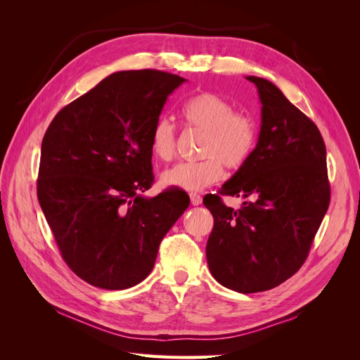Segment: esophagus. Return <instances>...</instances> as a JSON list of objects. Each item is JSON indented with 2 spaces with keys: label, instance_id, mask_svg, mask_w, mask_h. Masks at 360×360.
<instances>
[{
  "label": "esophagus",
  "instance_id": "obj_1",
  "mask_svg": "<svg viewBox=\"0 0 360 360\" xmlns=\"http://www.w3.org/2000/svg\"><path fill=\"white\" fill-rule=\"evenodd\" d=\"M189 197H191V204L192 205H200L201 202H202V198H201V195H198V193H191L189 195Z\"/></svg>",
  "mask_w": 360,
  "mask_h": 360
}]
</instances>
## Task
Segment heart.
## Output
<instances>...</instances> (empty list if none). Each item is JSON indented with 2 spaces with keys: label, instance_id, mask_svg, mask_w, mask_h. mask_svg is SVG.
Segmentation results:
<instances>
[{
  "label": "heart",
  "instance_id": "1",
  "mask_svg": "<svg viewBox=\"0 0 360 360\" xmlns=\"http://www.w3.org/2000/svg\"><path fill=\"white\" fill-rule=\"evenodd\" d=\"M181 115L188 126L204 132L202 160L180 162L162 174V183L169 188L201 191L219 181L224 163L240 168L252 156L257 146V123L245 112H234V106L214 93H200L184 103ZM177 132L168 118H159L150 136V147L156 159L168 162L176 156Z\"/></svg>",
  "mask_w": 360,
  "mask_h": 360
}]
</instances>
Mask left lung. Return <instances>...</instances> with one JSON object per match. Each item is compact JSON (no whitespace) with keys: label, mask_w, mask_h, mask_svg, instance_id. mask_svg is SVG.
I'll return each instance as SVG.
<instances>
[{"label":"left lung","mask_w":360,"mask_h":360,"mask_svg":"<svg viewBox=\"0 0 360 360\" xmlns=\"http://www.w3.org/2000/svg\"><path fill=\"white\" fill-rule=\"evenodd\" d=\"M261 127L252 156L221 188L222 195L250 197L240 210L209 195L214 219L207 264L221 285L250 294L275 288L308 257L330 201L326 146L319 127L258 76Z\"/></svg>","instance_id":"8db88e82"}]
</instances>
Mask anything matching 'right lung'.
I'll use <instances>...</instances> for the list:
<instances>
[{"mask_svg":"<svg viewBox=\"0 0 360 360\" xmlns=\"http://www.w3.org/2000/svg\"><path fill=\"white\" fill-rule=\"evenodd\" d=\"M184 78L160 70L108 76L64 106L41 141L37 198L68 266L89 284L126 290L153 270L162 238L189 207L153 183L150 136Z\"/></svg>","mask_w":360,"mask_h":360,"instance_id":"obj_1","label":"right lung"}]
</instances>
